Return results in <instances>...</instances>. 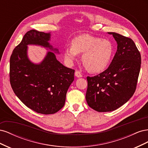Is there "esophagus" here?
I'll return each instance as SVG.
<instances>
[{
	"mask_svg": "<svg viewBox=\"0 0 148 148\" xmlns=\"http://www.w3.org/2000/svg\"><path fill=\"white\" fill-rule=\"evenodd\" d=\"M75 77H77V78L82 77V75L81 74V73H80L79 71H76L75 73Z\"/></svg>",
	"mask_w": 148,
	"mask_h": 148,
	"instance_id": "1",
	"label": "esophagus"
}]
</instances>
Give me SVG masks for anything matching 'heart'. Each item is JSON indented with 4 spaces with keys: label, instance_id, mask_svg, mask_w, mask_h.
Listing matches in <instances>:
<instances>
[{
    "label": "heart",
    "instance_id": "obj_1",
    "mask_svg": "<svg viewBox=\"0 0 148 148\" xmlns=\"http://www.w3.org/2000/svg\"><path fill=\"white\" fill-rule=\"evenodd\" d=\"M82 53V60L88 70L99 73L108 66L113 56L114 47L109 40L82 34L73 39L71 46L66 47L64 56L69 64H73L78 53Z\"/></svg>",
    "mask_w": 148,
    "mask_h": 148
}]
</instances>
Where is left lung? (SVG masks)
<instances>
[{"instance_id": "left-lung-1", "label": "left lung", "mask_w": 148, "mask_h": 148, "mask_svg": "<svg viewBox=\"0 0 148 148\" xmlns=\"http://www.w3.org/2000/svg\"><path fill=\"white\" fill-rule=\"evenodd\" d=\"M117 50L107 70L87 77L86 100L88 106L100 112L113 111L130 99L136 90L141 68V55L130 38L110 32Z\"/></svg>"}]
</instances>
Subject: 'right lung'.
I'll list each match as a JSON object with an SVG mask.
<instances>
[{"instance_id":"1","label":"right lung","mask_w":148,"mask_h":148,"mask_svg":"<svg viewBox=\"0 0 148 148\" xmlns=\"http://www.w3.org/2000/svg\"><path fill=\"white\" fill-rule=\"evenodd\" d=\"M51 38V33L28 31L13 51L10 60V81L13 92L29 109L46 115L55 114L64 107L75 73L57 60L55 53L60 52L49 42ZM29 45L50 51L41 62L36 64L28 57Z\"/></svg>"}]
</instances>
